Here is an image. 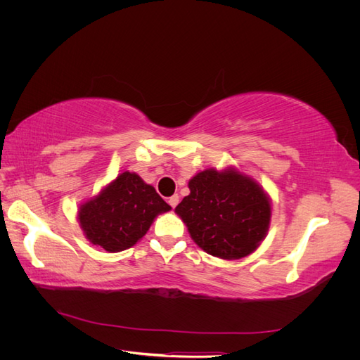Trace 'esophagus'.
Segmentation results:
<instances>
[{
    "instance_id": "obj_1",
    "label": "esophagus",
    "mask_w": 360,
    "mask_h": 360,
    "mask_svg": "<svg viewBox=\"0 0 360 360\" xmlns=\"http://www.w3.org/2000/svg\"><path fill=\"white\" fill-rule=\"evenodd\" d=\"M179 201H180V197H179L177 193H174L172 197H169V200H168V202H169V205L172 207V209H174V207H176V205L179 204Z\"/></svg>"
}]
</instances>
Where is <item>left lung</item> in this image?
I'll return each instance as SVG.
<instances>
[{"label": "left lung", "instance_id": "8db88e82", "mask_svg": "<svg viewBox=\"0 0 360 360\" xmlns=\"http://www.w3.org/2000/svg\"><path fill=\"white\" fill-rule=\"evenodd\" d=\"M189 195L176 207L192 240L221 259L254 254L271 222V200L263 186L236 167L207 168L188 183Z\"/></svg>", "mask_w": 360, "mask_h": 360}]
</instances>
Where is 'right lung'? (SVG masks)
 <instances>
[{"instance_id":"add662e5","label":"right lung","mask_w":360,"mask_h":360,"mask_svg":"<svg viewBox=\"0 0 360 360\" xmlns=\"http://www.w3.org/2000/svg\"><path fill=\"white\" fill-rule=\"evenodd\" d=\"M169 210L151 184L123 171L79 204L76 219L86 242L114 254L135 246L156 217Z\"/></svg>"}]
</instances>
